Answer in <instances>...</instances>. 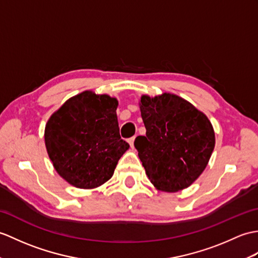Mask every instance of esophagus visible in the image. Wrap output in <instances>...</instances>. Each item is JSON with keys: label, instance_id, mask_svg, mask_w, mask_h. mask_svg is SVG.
I'll list each match as a JSON object with an SVG mask.
<instances>
[{"label": "esophagus", "instance_id": "obj_1", "mask_svg": "<svg viewBox=\"0 0 258 258\" xmlns=\"http://www.w3.org/2000/svg\"><path fill=\"white\" fill-rule=\"evenodd\" d=\"M134 141H135V136L134 137H131V139H128V143L131 145V148L134 149Z\"/></svg>", "mask_w": 258, "mask_h": 258}]
</instances>
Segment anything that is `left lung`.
Wrapping results in <instances>:
<instances>
[{
	"label": "left lung",
	"mask_w": 258,
	"mask_h": 258,
	"mask_svg": "<svg viewBox=\"0 0 258 258\" xmlns=\"http://www.w3.org/2000/svg\"><path fill=\"white\" fill-rule=\"evenodd\" d=\"M145 136L134 146L149 180L157 190L177 192L192 184L210 160L214 130L205 113L176 94L142 95Z\"/></svg>",
	"instance_id": "1"
}]
</instances>
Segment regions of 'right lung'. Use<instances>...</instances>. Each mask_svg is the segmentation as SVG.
<instances>
[{
	"mask_svg": "<svg viewBox=\"0 0 258 258\" xmlns=\"http://www.w3.org/2000/svg\"><path fill=\"white\" fill-rule=\"evenodd\" d=\"M118 101L83 91L53 112L45 127V145L53 168L80 189H94L114 173L130 148L119 136Z\"/></svg>",
	"mask_w": 258,
	"mask_h": 258,
	"instance_id": "add662e5",
	"label": "right lung"
}]
</instances>
